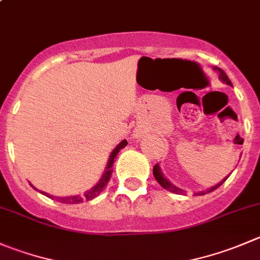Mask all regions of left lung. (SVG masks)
<instances>
[{"label":"left lung","instance_id":"1","mask_svg":"<svg viewBox=\"0 0 260 260\" xmlns=\"http://www.w3.org/2000/svg\"><path fill=\"white\" fill-rule=\"evenodd\" d=\"M217 70L218 72H220V79L222 80L223 82H226V84L228 85H231V81H230V79H229L228 77V75L225 74V71H222V70L221 69H216ZM153 176H155V179L156 180L158 181V184H160L161 186H162L164 189H166V190H169V191H171V193H175V194H184V190L183 189H179L178 186H175V185H173V184L170 183V181L168 180V179L165 178V176L162 175V173H161V170H160V166H158V164H156L155 166H153ZM229 176L230 175H228L226 176L225 179H223L222 181H221V183H218L217 185H215V186H212V188H210V190H206V191H201L200 194H206V193H210V191H212V190H215V189H217L218 186L221 185V184L223 183V181L226 180V179L229 178Z\"/></svg>","mask_w":260,"mask_h":260}]
</instances>
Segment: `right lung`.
<instances>
[{"mask_svg": "<svg viewBox=\"0 0 260 260\" xmlns=\"http://www.w3.org/2000/svg\"><path fill=\"white\" fill-rule=\"evenodd\" d=\"M125 146H127V141L124 140V141H122V142H120L117 147H115V150L113 151L112 155H110L109 162H108V166H107V171H105V174L103 175L102 180H100L99 183L94 186V188L90 189V190H87L86 193H84V196H82V197H80V196H74V197H53V196H49V194L45 193V191H40V193H43L44 196H47V197L58 201V202H60V203H66V205H77V203H81V202H84V201L94 200L95 197H98V196H99V194L104 190V188L108 185V183H109L110 178H112V173H113L112 166H113V162H114L115 156H117V153L119 152L122 148H124Z\"/></svg>", "mask_w": 260, "mask_h": 260, "instance_id": "add662e5", "label": "right lung"}]
</instances>
